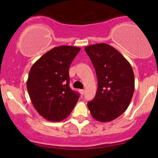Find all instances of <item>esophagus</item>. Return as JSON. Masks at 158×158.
I'll return each mask as SVG.
<instances>
[{
	"mask_svg": "<svg viewBox=\"0 0 158 158\" xmlns=\"http://www.w3.org/2000/svg\"><path fill=\"white\" fill-rule=\"evenodd\" d=\"M79 92H80V94H81V96H83L84 93H85V90H84L83 89H80L79 90Z\"/></svg>",
	"mask_w": 158,
	"mask_h": 158,
	"instance_id": "1",
	"label": "esophagus"
}]
</instances>
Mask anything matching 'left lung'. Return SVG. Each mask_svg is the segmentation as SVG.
Returning <instances> with one entry per match:
<instances>
[{
	"mask_svg": "<svg viewBox=\"0 0 158 158\" xmlns=\"http://www.w3.org/2000/svg\"><path fill=\"white\" fill-rule=\"evenodd\" d=\"M98 79V90L88 107L95 119L108 122L122 115L128 108L135 90L131 64L113 47L105 44L85 47Z\"/></svg>",
	"mask_w": 158,
	"mask_h": 158,
	"instance_id": "left-lung-1",
	"label": "left lung"
}]
</instances>
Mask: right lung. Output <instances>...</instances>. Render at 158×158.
Wrapping results in <instances>:
<instances>
[{
    "instance_id": "add662e5",
    "label": "right lung",
    "mask_w": 158,
    "mask_h": 158,
    "mask_svg": "<svg viewBox=\"0 0 158 158\" xmlns=\"http://www.w3.org/2000/svg\"><path fill=\"white\" fill-rule=\"evenodd\" d=\"M80 47L60 46L42 55L29 71L27 88L34 109L51 122L70 115L79 94L69 86V68Z\"/></svg>"
}]
</instances>
